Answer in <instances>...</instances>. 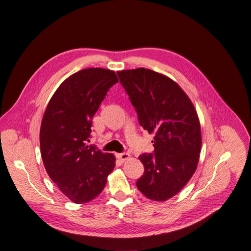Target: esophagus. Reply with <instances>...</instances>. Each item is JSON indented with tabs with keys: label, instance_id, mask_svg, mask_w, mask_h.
<instances>
[{
	"label": "esophagus",
	"instance_id": "obj_1",
	"mask_svg": "<svg viewBox=\"0 0 251 251\" xmlns=\"http://www.w3.org/2000/svg\"><path fill=\"white\" fill-rule=\"evenodd\" d=\"M117 157H118V159L121 160L122 162H125L126 160L129 159L130 156H129V153H127V152H121V153H118Z\"/></svg>",
	"mask_w": 251,
	"mask_h": 251
}]
</instances>
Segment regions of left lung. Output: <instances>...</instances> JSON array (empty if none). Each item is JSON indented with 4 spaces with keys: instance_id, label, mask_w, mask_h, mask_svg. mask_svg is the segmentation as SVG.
Masks as SVG:
<instances>
[{
    "instance_id": "1",
    "label": "left lung",
    "mask_w": 251,
    "mask_h": 251,
    "mask_svg": "<svg viewBox=\"0 0 251 251\" xmlns=\"http://www.w3.org/2000/svg\"><path fill=\"white\" fill-rule=\"evenodd\" d=\"M118 75L141 126L155 133L153 153L139 157L145 172L137 187L151 200H168L196 171L202 144L197 112L183 89L163 74L137 68Z\"/></svg>"
}]
</instances>
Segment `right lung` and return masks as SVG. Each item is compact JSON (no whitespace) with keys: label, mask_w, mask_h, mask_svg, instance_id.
I'll return each mask as SVG.
<instances>
[{"label":"right lung","mask_w":251,"mask_h":251,"mask_svg":"<svg viewBox=\"0 0 251 251\" xmlns=\"http://www.w3.org/2000/svg\"><path fill=\"white\" fill-rule=\"evenodd\" d=\"M118 82L108 69L80 70L61 83L45 110L40 128L42 160L51 180L76 204L98 197L115 166L112 153L86 142L93 115Z\"/></svg>","instance_id":"obj_1"}]
</instances>
